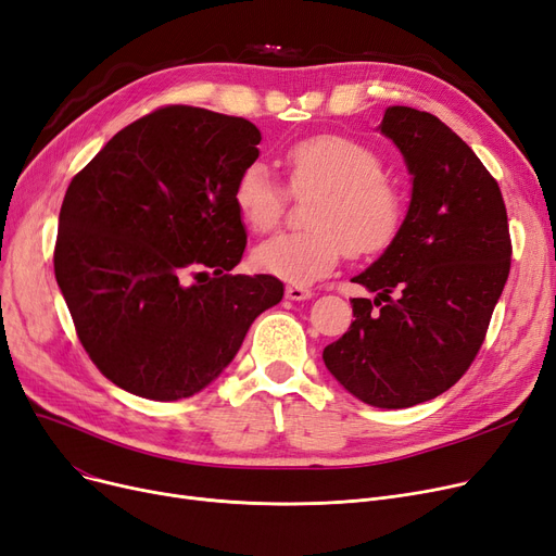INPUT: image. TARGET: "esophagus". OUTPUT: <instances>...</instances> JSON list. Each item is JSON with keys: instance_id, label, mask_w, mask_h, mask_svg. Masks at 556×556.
<instances>
[{"instance_id": "34e87169", "label": "esophagus", "mask_w": 556, "mask_h": 556, "mask_svg": "<svg viewBox=\"0 0 556 556\" xmlns=\"http://www.w3.org/2000/svg\"><path fill=\"white\" fill-rule=\"evenodd\" d=\"M313 293L308 291V288L304 286H286V298L293 300V302H302V300H308Z\"/></svg>"}]
</instances>
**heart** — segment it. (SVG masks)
<instances>
[{
	"label": "heart",
	"mask_w": 556,
	"mask_h": 556,
	"mask_svg": "<svg viewBox=\"0 0 556 556\" xmlns=\"http://www.w3.org/2000/svg\"><path fill=\"white\" fill-rule=\"evenodd\" d=\"M288 190L295 198L318 195L304 233H277L252 252L254 268L286 283L302 286L329 275L348 250L377 254L400 231L404 204L383 179L381 159L366 144L343 136H313L281 156ZM286 190L261 161L250 163L233 186L236 211L252 231L279 225Z\"/></svg>",
	"instance_id": "1"
}]
</instances>
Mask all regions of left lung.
<instances>
[{
	"instance_id": "1",
	"label": "left lung",
	"mask_w": 556,
	"mask_h": 556,
	"mask_svg": "<svg viewBox=\"0 0 556 556\" xmlns=\"http://www.w3.org/2000/svg\"><path fill=\"white\" fill-rule=\"evenodd\" d=\"M379 131L412 175V202L383 254L352 281L350 331L323 352L348 393L379 408L439 397L470 368L511 268L497 181L437 115L389 106Z\"/></svg>"
}]
</instances>
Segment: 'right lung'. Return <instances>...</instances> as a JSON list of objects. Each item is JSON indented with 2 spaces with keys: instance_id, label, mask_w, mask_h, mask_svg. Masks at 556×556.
Segmentation results:
<instances>
[{
  "instance_id": "right-lung-1",
  "label": "right lung",
  "mask_w": 556,
  "mask_h": 556,
  "mask_svg": "<svg viewBox=\"0 0 556 556\" xmlns=\"http://www.w3.org/2000/svg\"><path fill=\"white\" fill-rule=\"evenodd\" d=\"M258 142L245 117L163 106L70 181L54 275L84 350L123 391L156 402L200 393L281 302L279 279L231 275L248 245L233 186Z\"/></svg>"
}]
</instances>
